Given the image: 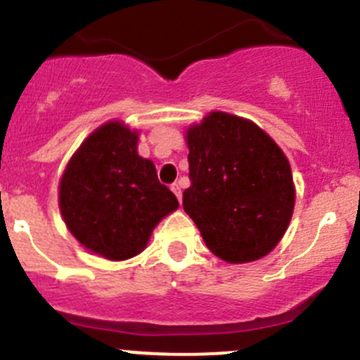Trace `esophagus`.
<instances>
[{
    "label": "esophagus",
    "mask_w": 360,
    "mask_h": 360,
    "mask_svg": "<svg viewBox=\"0 0 360 360\" xmlns=\"http://www.w3.org/2000/svg\"><path fill=\"white\" fill-rule=\"evenodd\" d=\"M170 190H172L174 193H176L177 200H179V202H181V184L179 183H174L172 186H170Z\"/></svg>",
    "instance_id": "34e87169"
}]
</instances>
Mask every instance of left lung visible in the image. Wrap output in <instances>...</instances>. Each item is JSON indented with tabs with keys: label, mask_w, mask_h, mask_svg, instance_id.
Returning <instances> with one entry per match:
<instances>
[{
	"label": "left lung",
	"mask_w": 360,
	"mask_h": 360,
	"mask_svg": "<svg viewBox=\"0 0 360 360\" xmlns=\"http://www.w3.org/2000/svg\"><path fill=\"white\" fill-rule=\"evenodd\" d=\"M186 142L191 184L183 207L207 248L227 263L266 256L293 214L288 158L261 127L224 112L190 127Z\"/></svg>",
	"instance_id": "1"
}]
</instances>
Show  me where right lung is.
Masks as SVG:
<instances>
[{
    "label": "right lung",
    "instance_id": "1",
    "mask_svg": "<svg viewBox=\"0 0 360 360\" xmlns=\"http://www.w3.org/2000/svg\"><path fill=\"white\" fill-rule=\"evenodd\" d=\"M139 134L120 122L94 131L67 165L60 211L72 236L106 259H127L146 248L176 195L158 181L150 160L136 153Z\"/></svg>",
    "mask_w": 360,
    "mask_h": 360
}]
</instances>
